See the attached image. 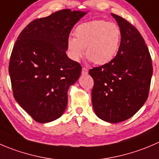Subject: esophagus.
<instances>
[{
  "mask_svg": "<svg viewBox=\"0 0 159 159\" xmlns=\"http://www.w3.org/2000/svg\"><path fill=\"white\" fill-rule=\"evenodd\" d=\"M88 74V70L85 67L82 69V75H87Z\"/></svg>",
  "mask_w": 159,
  "mask_h": 159,
  "instance_id": "obj_1",
  "label": "esophagus"
}]
</instances>
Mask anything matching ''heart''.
<instances>
[{
	"label": "heart",
	"mask_w": 159,
	"mask_h": 159,
	"mask_svg": "<svg viewBox=\"0 0 159 159\" xmlns=\"http://www.w3.org/2000/svg\"><path fill=\"white\" fill-rule=\"evenodd\" d=\"M76 38H68L67 52L70 59L78 62L86 54L94 63L111 62L119 51L121 31L117 24L104 20H93L80 24L75 29Z\"/></svg>",
	"instance_id": "obj_1"
}]
</instances>
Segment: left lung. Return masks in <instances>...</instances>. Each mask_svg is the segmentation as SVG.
Listing matches in <instances>:
<instances>
[{"instance_id": "obj_1", "label": "left lung", "mask_w": 159, "mask_h": 159, "mask_svg": "<svg viewBox=\"0 0 159 159\" xmlns=\"http://www.w3.org/2000/svg\"><path fill=\"white\" fill-rule=\"evenodd\" d=\"M121 40L111 62L89 71L94 86L92 103L96 115L109 123H119L134 115L144 104L152 80L150 53L139 31L114 14Z\"/></svg>"}]
</instances>
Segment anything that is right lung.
Segmentation results:
<instances>
[{
	"mask_svg": "<svg viewBox=\"0 0 159 159\" xmlns=\"http://www.w3.org/2000/svg\"><path fill=\"white\" fill-rule=\"evenodd\" d=\"M86 13L65 9L34 20L15 42L9 62L14 97L39 123L56 120L66 108L69 88L82 70L66 53L67 39Z\"/></svg>",
	"mask_w": 159,
	"mask_h": 159,
	"instance_id": "right-lung-1",
	"label": "right lung"
}]
</instances>
